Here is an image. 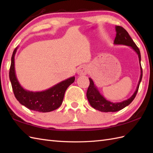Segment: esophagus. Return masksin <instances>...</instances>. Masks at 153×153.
<instances>
[{
  "label": "esophagus",
  "instance_id": "esophagus-1",
  "mask_svg": "<svg viewBox=\"0 0 153 153\" xmlns=\"http://www.w3.org/2000/svg\"><path fill=\"white\" fill-rule=\"evenodd\" d=\"M88 72V68L86 66H80L78 68V70H77V74H78L79 76H84V75H86Z\"/></svg>",
  "mask_w": 153,
  "mask_h": 153
}]
</instances>
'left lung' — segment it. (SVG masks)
<instances>
[{
  "label": "left lung",
  "mask_w": 153,
  "mask_h": 153,
  "mask_svg": "<svg viewBox=\"0 0 153 153\" xmlns=\"http://www.w3.org/2000/svg\"><path fill=\"white\" fill-rule=\"evenodd\" d=\"M115 28L116 31V36L115 37L114 41V43L115 45H126V46H129L137 53L139 57V64H140L141 76L140 78H139L137 89H136L134 95L130 98L120 102H112L109 101V100H107L105 97L100 95L99 90L97 89L95 85H94L92 79L89 78V79L90 84L87 91V98L88 99L91 106L93 108L96 110H98L100 112H108L119 111V110L123 109L126 106L129 105L134 100L136 95H137L139 87V85H140L143 77V70L141 65V53L139 48L137 47V45H135L131 37L129 36V33L127 32L124 28L121 26H119V25H117Z\"/></svg>",
  "instance_id": "8db88e82"
}]
</instances>
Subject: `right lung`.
Here are the masks:
<instances>
[{
  "instance_id": "add662e5",
  "label": "right lung",
  "mask_w": 153,
  "mask_h": 153,
  "mask_svg": "<svg viewBox=\"0 0 153 153\" xmlns=\"http://www.w3.org/2000/svg\"><path fill=\"white\" fill-rule=\"evenodd\" d=\"M17 48L13 52L9 71L10 80L16 99L27 108L37 112H48L59 108L62 103L64 93L68 87L74 82L75 77L62 81L43 91L32 92L25 90L20 85L16 76L14 56Z\"/></svg>"
}]
</instances>
